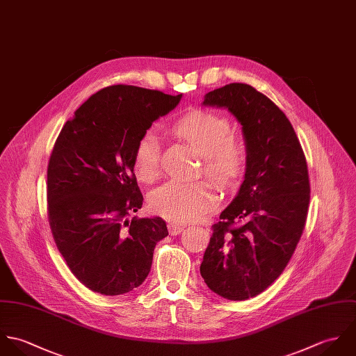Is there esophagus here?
I'll return each mask as SVG.
<instances>
[{
    "mask_svg": "<svg viewBox=\"0 0 356 356\" xmlns=\"http://www.w3.org/2000/svg\"><path fill=\"white\" fill-rule=\"evenodd\" d=\"M168 229H169V234H170V235H177V234H180V232L184 229V227H183V225H179V224L170 222V224H168Z\"/></svg>",
    "mask_w": 356,
    "mask_h": 356,
    "instance_id": "obj_1",
    "label": "esophagus"
}]
</instances>
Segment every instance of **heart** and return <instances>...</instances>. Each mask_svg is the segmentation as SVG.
Masks as SVG:
<instances>
[{
	"instance_id": "b5f03b06",
	"label": "heart",
	"mask_w": 356,
	"mask_h": 356,
	"mask_svg": "<svg viewBox=\"0 0 356 356\" xmlns=\"http://www.w3.org/2000/svg\"><path fill=\"white\" fill-rule=\"evenodd\" d=\"M172 132L188 143L204 156L205 175L221 188L232 186L246 165V145L231 134L229 121L218 114L193 110L172 125ZM135 173L144 183H152L161 172V144L148 132L136 144L134 155ZM217 205L213 188L205 181H170L155 190L149 207L163 218L190 222L204 218Z\"/></svg>"
}]
</instances>
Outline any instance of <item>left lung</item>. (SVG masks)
Here are the masks:
<instances>
[{
	"instance_id": "left-lung-1",
	"label": "left lung",
	"mask_w": 356,
	"mask_h": 356,
	"mask_svg": "<svg viewBox=\"0 0 356 356\" xmlns=\"http://www.w3.org/2000/svg\"><path fill=\"white\" fill-rule=\"evenodd\" d=\"M202 104L227 108L241 124L246 169L236 197L212 227L200 270L212 291L242 301L273 284L294 253L309 205L307 162L284 111L253 86L225 85L207 93Z\"/></svg>"
}]
</instances>
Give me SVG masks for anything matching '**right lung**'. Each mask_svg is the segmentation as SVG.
Here are the masks:
<instances>
[{
  "mask_svg": "<svg viewBox=\"0 0 356 356\" xmlns=\"http://www.w3.org/2000/svg\"><path fill=\"white\" fill-rule=\"evenodd\" d=\"M183 95L113 85L92 95L69 120L48 165V218L74 277L95 293L118 296L147 278L161 217L131 214L143 205L134 172L136 144Z\"/></svg>",
  "mask_w": 356,
  "mask_h": 356,
  "instance_id": "1",
  "label": "right lung"
}]
</instances>
